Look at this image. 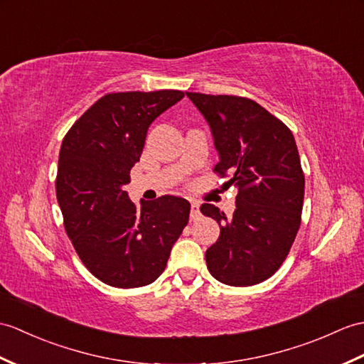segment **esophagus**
Returning a JSON list of instances; mask_svg holds the SVG:
<instances>
[{
    "instance_id": "esophagus-1",
    "label": "esophagus",
    "mask_w": 364,
    "mask_h": 364,
    "mask_svg": "<svg viewBox=\"0 0 364 364\" xmlns=\"http://www.w3.org/2000/svg\"><path fill=\"white\" fill-rule=\"evenodd\" d=\"M200 217H201L200 205H198L197 201H192V203H191V218H192V220H198Z\"/></svg>"
}]
</instances>
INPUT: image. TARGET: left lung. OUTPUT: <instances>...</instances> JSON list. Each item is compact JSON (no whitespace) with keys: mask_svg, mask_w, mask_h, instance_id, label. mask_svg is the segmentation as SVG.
Segmentation results:
<instances>
[{"mask_svg":"<svg viewBox=\"0 0 364 364\" xmlns=\"http://www.w3.org/2000/svg\"><path fill=\"white\" fill-rule=\"evenodd\" d=\"M208 122L218 163L239 189L232 217L214 205L201 213L220 225V237L206 250L217 281L250 287L273 276L296 237L304 203V173L293 133L264 107L237 96L186 92Z\"/></svg>","mask_w":364,"mask_h":364,"instance_id":"1","label":"left lung"}]
</instances>
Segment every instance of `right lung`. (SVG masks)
I'll list each match as a JSON object with an SVG mask.
<instances>
[{
	"instance_id": "obj_1",
	"label": "right lung",
	"mask_w": 364,
	"mask_h": 364,
	"mask_svg": "<svg viewBox=\"0 0 364 364\" xmlns=\"http://www.w3.org/2000/svg\"><path fill=\"white\" fill-rule=\"evenodd\" d=\"M184 97L183 91H127L100 97L66 133L55 192L65 230L99 281L136 289L159 277L189 222L191 203L175 196L141 209L125 191L149 127Z\"/></svg>"
}]
</instances>
